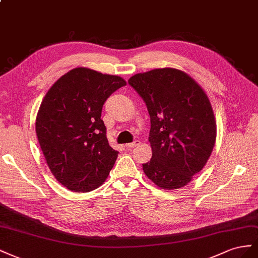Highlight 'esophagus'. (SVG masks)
<instances>
[{
    "instance_id": "34e87169",
    "label": "esophagus",
    "mask_w": 258,
    "mask_h": 258,
    "mask_svg": "<svg viewBox=\"0 0 258 258\" xmlns=\"http://www.w3.org/2000/svg\"><path fill=\"white\" fill-rule=\"evenodd\" d=\"M139 145V142L138 141H135V142H133V143H130V144H127L126 145V148H128V149H133V148H135L136 146H138Z\"/></svg>"
}]
</instances>
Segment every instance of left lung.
Masks as SVG:
<instances>
[{
	"mask_svg": "<svg viewBox=\"0 0 258 258\" xmlns=\"http://www.w3.org/2000/svg\"><path fill=\"white\" fill-rule=\"evenodd\" d=\"M128 84L150 115L152 158L143 164L162 189L181 188L200 172L216 141V123L207 94L185 72L173 68L138 73Z\"/></svg>",
	"mask_w": 258,
	"mask_h": 258,
	"instance_id": "8db88e82",
	"label": "left lung"
}]
</instances>
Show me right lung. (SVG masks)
<instances>
[{
	"instance_id": "add662e5",
	"label": "right lung",
	"mask_w": 258,
	"mask_h": 258,
	"mask_svg": "<svg viewBox=\"0 0 258 258\" xmlns=\"http://www.w3.org/2000/svg\"><path fill=\"white\" fill-rule=\"evenodd\" d=\"M126 82L76 68L58 79L36 115L35 131L50 172L62 186L88 192L106 180L117 158L101 120L105 101Z\"/></svg>"
}]
</instances>
